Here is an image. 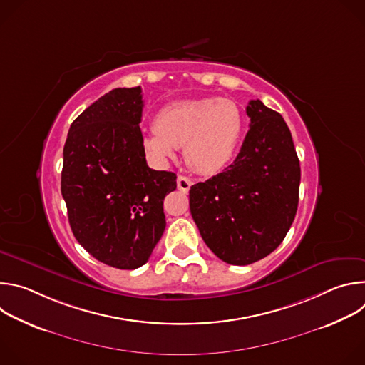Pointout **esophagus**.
<instances>
[{"label": "esophagus", "instance_id": "esophagus-1", "mask_svg": "<svg viewBox=\"0 0 365 365\" xmlns=\"http://www.w3.org/2000/svg\"><path fill=\"white\" fill-rule=\"evenodd\" d=\"M190 186H192V180H190L189 178L182 176V175L178 176V187H179V190H182V192H189Z\"/></svg>", "mask_w": 365, "mask_h": 365}]
</instances>
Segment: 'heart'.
Masks as SVG:
<instances>
[{"mask_svg": "<svg viewBox=\"0 0 365 365\" xmlns=\"http://www.w3.org/2000/svg\"><path fill=\"white\" fill-rule=\"evenodd\" d=\"M154 125L143 140L153 158L168 160L185 147V160L193 170L214 175L234 158L244 117L234 101L206 96L169 103L155 115Z\"/></svg>", "mask_w": 365, "mask_h": 365, "instance_id": "b5f03b06", "label": "heart"}]
</instances>
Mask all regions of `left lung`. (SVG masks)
Segmentation results:
<instances>
[{
    "mask_svg": "<svg viewBox=\"0 0 365 365\" xmlns=\"http://www.w3.org/2000/svg\"><path fill=\"white\" fill-rule=\"evenodd\" d=\"M250 130L222 173L189 190L192 218L205 244L234 266L273 252L297 211L300 165L283 117L259 99L247 106Z\"/></svg>",
    "mask_w": 365,
    "mask_h": 365,
    "instance_id": "1",
    "label": "left lung"
}]
</instances>
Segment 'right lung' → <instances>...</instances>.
I'll return each instance as SVG.
<instances>
[{"label": "right lung", "instance_id": "obj_1", "mask_svg": "<svg viewBox=\"0 0 365 365\" xmlns=\"http://www.w3.org/2000/svg\"><path fill=\"white\" fill-rule=\"evenodd\" d=\"M141 88H117L71 125L63 148L62 196L72 232L98 262L134 270L147 263L166 228L163 200L173 172L147 166Z\"/></svg>", "mask_w": 365, "mask_h": 365}]
</instances>
